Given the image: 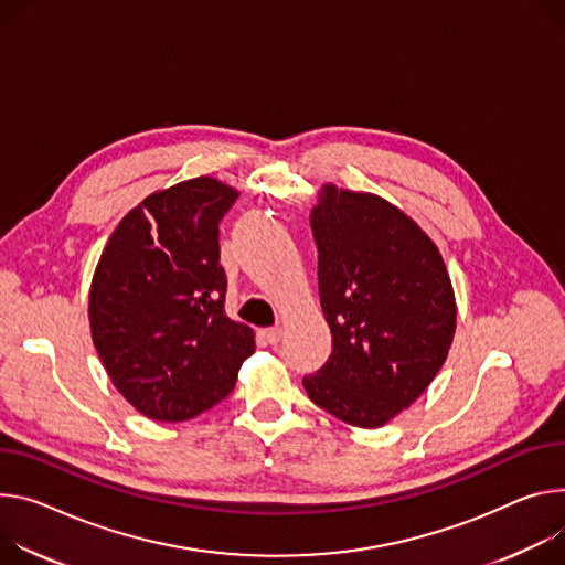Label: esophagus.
<instances>
[{"instance_id":"34e87169","label":"esophagus","mask_w":565,"mask_h":565,"mask_svg":"<svg viewBox=\"0 0 565 565\" xmlns=\"http://www.w3.org/2000/svg\"><path fill=\"white\" fill-rule=\"evenodd\" d=\"M264 340L268 344H277L281 340V327H273V329H264Z\"/></svg>"}]
</instances>
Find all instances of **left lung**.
Instances as JSON below:
<instances>
[{"label":"left lung","mask_w":565,"mask_h":565,"mask_svg":"<svg viewBox=\"0 0 565 565\" xmlns=\"http://www.w3.org/2000/svg\"><path fill=\"white\" fill-rule=\"evenodd\" d=\"M311 230L333 351L303 390L340 422L381 428L446 361L457 318L450 277L428 234L374 193L324 184Z\"/></svg>","instance_id":"1"}]
</instances>
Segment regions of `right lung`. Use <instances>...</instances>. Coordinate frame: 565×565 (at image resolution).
<instances>
[{"label":"right lung","instance_id":"add662e5","mask_svg":"<svg viewBox=\"0 0 565 565\" xmlns=\"http://www.w3.org/2000/svg\"><path fill=\"white\" fill-rule=\"evenodd\" d=\"M236 198L210 175L150 193L117 225L94 270V347L148 419L186 422L214 407L254 353V331L225 316L218 225Z\"/></svg>","mask_w":565,"mask_h":565}]
</instances>
